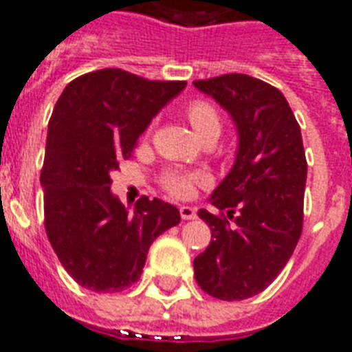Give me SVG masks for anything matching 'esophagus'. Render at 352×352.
<instances>
[{"mask_svg":"<svg viewBox=\"0 0 352 352\" xmlns=\"http://www.w3.org/2000/svg\"><path fill=\"white\" fill-rule=\"evenodd\" d=\"M181 218H183V220H194V218H196V209H194V207H190V205H183V207H181Z\"/></svg>","mask_w":352,"mask_h":352,"instance_id":"obj_1","label":"esophagus"}]
</instances>
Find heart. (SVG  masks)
<instances>
[{"instance_id":"b5f03b06","label":"heart","mask_w":352,"mask_h":352,"mask_svg":"<svg viewBox=\"0 0 352 352\" xmlns=\"http://www.w3.org/2000/svg\"><path fill=\"white\" fill-rule=\"evenodd\" d=\"M186 116L192 124V129L196 130L199 138L209 134V132H220V116L210 104L203 100H194L186 108ZM205 177L201 173H190V171H168L162 177V186L166 192L175 197H188L194 194L197 183H201Z\"/></svg>"}]
</instances>
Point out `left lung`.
<instances>
[{"label":"left lung","instance_id":"obj_1","mask_svg":"<svg viewBox=\"0 0 352 352\" xmlns=\"http://www.w3.org/2000/svg\"><path fill=\"white\" fill-rule=\"evenodd\" d=\"M194 85L239 132L235 164L210 196L220 214L197 212L210 242L194 259V274L207 295L244 300L274 282L300 239L308 173L300 126L285 96L263 80L223 74Z\"/></svg>","mask_w":352,"mask_h":352}]
</instances>
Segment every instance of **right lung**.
<instances>
[{
	"instance_id": "add662e5",
	"label": "right lung",
	"mask_w": 352,
	"mask_h": 352,
	"mask_svg": "<svg viewBox=\"0 0 352 352\" xmlns=\"http://www.w3.org/2000/svg\"><path fill=\"white\" fill-rule=\"evenodd\" d=\"M184 87L186 82L102 69L72 80L56 102L41 171L44 228L57 259L82 287H130L153 241L181 222L179 209L158 197L143 196L126 209L111 194L110 173Z\"/></svg>"
}]
</instances>
